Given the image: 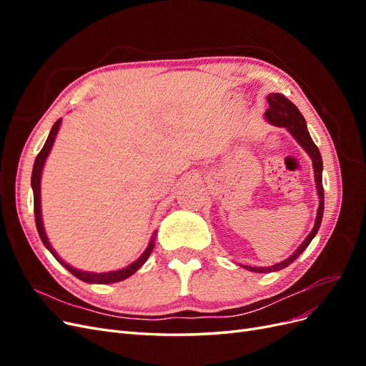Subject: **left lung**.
<instances>
[{"instance_id": "8db88e82", "label": "left lung", "mask_w": 366, "mask_h": 366, "mask_svg": "<svg viewBox=\"0 0 366 366\" xmlns=\"http://www.w3.org/2000/svg\"><path fill=\"white\" fill-rule=\"evenodd\" d=\"M267 102H269V108L265 112V117L270 122V124L276 125V127H284L289 129L293 137L299 142L307 152L308 156L312 157L313 162V169H315V180H316V187H317V195H319V209H317V217H316V223L315 227L312 230L305 241L302 242L299 249L292 254L290 258H287L285 261L274 264L272 267H250V265H246V269L254 273H269V272H276L281 270L287 265H290L293 261H296L307 247L312 239L315 238V235L317 234V230L320 227V223H322V215H324V186H322V157H320V152L317 149V147L315 145V142L310 137L307 127H305V119L301 114V112L296 108V105L293 102H290L289 99L285 96L280 94V93H272L267 96Z\"/></svg>"}]
</instances>
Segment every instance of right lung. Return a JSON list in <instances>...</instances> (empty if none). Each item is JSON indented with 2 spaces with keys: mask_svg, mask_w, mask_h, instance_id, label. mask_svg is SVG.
Here are the masks:
<instances>
[{
  "mask_svg": "<svg viewBox=\"0 0 366 366\" xmlns=\"http://www.w3.org/2000/svg\"><path fill=\"white\" fill-rule=\"evenodd\" d=\"M59 125H61V119L54 122V125H53V128H51V131H50V134H49V137H47L46 145L42 147V149L39 151V154L36 156L35 164H33V171H31L33 202H35V223H36V229H38V234H39V237H41V241L44 242V246H46V247L51 252L53 257L56 258V259L64 265V267L67 269L73 276H76L77 280H81V281L88 282V284H112V282L124 281V280L128 278V276H131L132 273L137 272V270L142 267V265H143V262H145V261L149 258V254H151L154 246H156V234H154V237L151 238L149 246H148V249H147L145 252H143L142 257H140L137 261L132 262L131 265H128L127 269H122V270H117V272H108V273H88V272L76 270V269L70 267L69 264H65V262L58 257L56 252H54V250L51 249L50 242H49V239H47V237H46V232H44L42 218H41V197H39V195H41V189H39V186H41V172H42L44 162H46V159H47V156H49V152H50V149H51V147H53L54 137H56L58 131H59Z\"/></svg>",
  "mask_w": 366,
  "mask_h": 366,
  "instance_id": "1",
  "label": "right lung"
}]
</instances>
